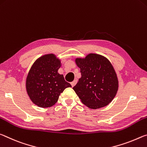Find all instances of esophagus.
Returning a JSON list of instances; mask_svg holds the SVG:
<instances>
[{"instance_id": "34e87169", "label": "esophagus", "mask_w": 147, "mask_h": 147, "mask_svg": "<svg viewBox=\"0 0 147 147\" xmlns=\"http://www.w3.org/2000/svg\"><path fill=\"white\" fill-rule=\"evenodd\" d=\"M77 82H78V81H77L76 79H75V80H74V81H73V82H71V86H75V85H76V84L77 83Z\"/></svg>"}]
</instances>
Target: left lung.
Returning a JSON list of instances; mask_svg holds the SVG:
<instances>
[{
  "label": "left lung",
  "instance_id": "8db88e82",
  "mask_svg": "<svg viewBox=\"0 0 147 147\" xmlns=\"http://www.w3.org/2000/svg\"><path fill=\"white\" fill-rule=\"evenodd\" d=\"M75 62L81 73L73 87L81 102L92 109H100L112 102L119 90V79L112 64L106 57L89 53L78 57Z\"/></svg>",
  "mask_w": 147,
  "mask_h": 147
}]
</instances>
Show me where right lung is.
<instances>
[{
	"label": "right lung",
	"mask_w": 147,
	"mask_h": 147,
	"mask_svg": "<svg viewBox=\"0 0 147 147\" xmlns=\"http://www.w3.org/2000/svg\"><path fill=\"white\" fill-rule=\"evenodd\" d=\"M61 60L53 53L38 58L30 68L25 87L30 100L37 106L50 107L55 105L66 88L71 87L58 70Z\"/></svg>",
	"instance_id": "obj_1"
}]
</instances>
